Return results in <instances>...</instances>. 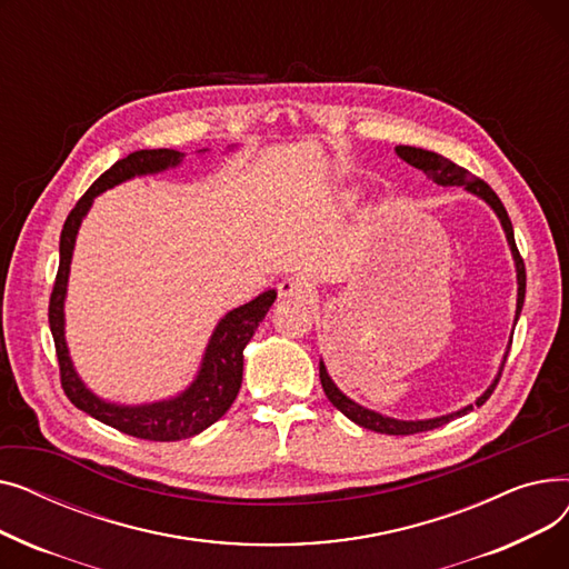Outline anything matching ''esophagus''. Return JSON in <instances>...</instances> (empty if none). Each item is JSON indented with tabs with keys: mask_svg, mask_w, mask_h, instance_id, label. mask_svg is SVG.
Here are the masks:
<instances>
[{
	"mask_svg": "<svg viewBox=\"0 0 569 569\" xmlns=\"http://www.w3.org/2000/svg\"><path fill=\"white\" fill-rule=\"evenodd\" d=\"M279 295L288 300H307L311 295V283L305 277H288L279 283Z\"/></svg>",
	"mask_w": 569,
	"mask_h": 569,
	"instance_id": "34e87169",
	"label": "esophagus"
}]
</instances>
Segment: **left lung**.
Listing matches in <instances>:
<instances>
[{
	"label": "left lung",
	"mask_w": 569,
	"mask_h": 569,
	"mask_svg": "<svg viewBox=\"0 0 569 569\" xmlns=\"http://www.w3.org/2000/svg\"><path fill=\"white\" fill-rule=\"evenodd\" d=\"M397 154H399L406 163L415 166L417 170H422L429 179H433L436 184H440V187H463V189H468V191L475 193V196H480L482 200H487V202L493 207V212L498 214V219H500V223H502V228H505L507 242H510V249H512V256H515V262H517V281H519L517 318H519L521 307H523V297H526V264H523V258H521V253H519V249H517V242H515L512 221H510V217H507V209H505V204L500 202V198L496 196V191L485 182V179L470 174L466 168L452 163L450 159H445V157H440V154H436V152H429V149L399 144V147H397ZM510 346H512V341H510ZM505 360H507V355H505ZM502 367H505V362H502ZM500 373H502V369H500ZM500 373H498V378L493 380V385L489 387V390H487L480 399L475 401V406H482V403L491 397V392L496 390V385H498V380H500ZM320 382H322V390H325L327 399H330L332 406H335L337 410H341V412L348 417V420H352L355 425H360V427H365V429H371V431H376V433H387V436H412V433L431 431V429H438V427L447 425L450 420H455V417H461V415H466V412L472 410V406H466V408H461V410H457V412H452V415L436 417V420L403 422V420H395V417H385V415H380V412L367 410V408H362L360 403L350 401L343 392H339V387L332 382V378L327 376V369H325L322 362H320Z\"/></svg>",
	"instance_id": "obj_1"
}]
</instances>
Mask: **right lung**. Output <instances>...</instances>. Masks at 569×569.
<instances>
[{"instance_id": "add662e5", "label": "right lung", "mask_w": 569, "mask_h": 569, "mask_svg": "<svg viewBox=\"0 0 569 569\" xmlns=\"http://www.w3.org/2000/svg\"><path fill=\"white\" fill-rule=\"evenodd\" d=\"M182 152L177 149H138L127 159L112 163L97 182L84 191V196L76 202L71 214L64 221L62 237H59V269L54 277V286L50 292L48 305V320L50 332L54 339V352L59 362V380H62V390L69 401L92 415L94 420L129 433L142 440H182L204 431L209 425L228 412L232 401L237 399L239 387H242V371H244V348L251 341L258 325L262 322L264 313L277 300V290H267L258 295L249 305L232 309L219 325L209 339V346L202 357V367L198 378L191 382L187 392L174 399L147 403V406H117L101 401L87 390L78 373L73 371L71 357L64 341V295L69 281V264L73 256L76 234L80 228L82 217L87 209L92 207V200L112 189L114 184L124 182L136 174L147 172H161L166 168L177 166L182 161Z\"/></svg>"}]
</instances>
